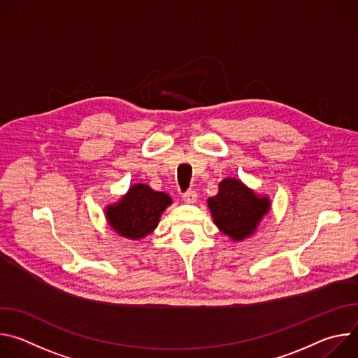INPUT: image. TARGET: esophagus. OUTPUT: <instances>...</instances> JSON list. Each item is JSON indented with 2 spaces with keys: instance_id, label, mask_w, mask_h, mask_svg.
<instances>
[{
  "instance_id": "1",
  "label": "esophagus",
  "mask_w": 358,
  "mask_h": 358,
  "mask_svg": "<svg viewBox=\"0 0 358 358\" xmlns=\"http://www.w3.org/2000/svg\"><path fill=\"white\" fill-rule=\"evenodd\" d=\"M182 199L188 203H194V202H196V192L192 189H188L187 192L182 194Z\"/></svg>"
}]
</instances>
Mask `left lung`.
<instances>
[{"mask_svg": "<svg viewBox=\"0 0 358 358\" xmlns=\"http://www.w3.org/2000/svg\"><path fill=\"white\" fill-rule=\"evenodd\" d=\"M208 208L222 234L232 241H243L271 211V199L259 196L241 180L225 178L218 185V194L208 198Z\"/></svg>", "mask_w": 358, "mask_h": 358, "instance_id": "8db88e82", "label": "left lung"}]
</instances>
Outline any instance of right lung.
Here are the masks:
<instances>
[{
  "mask_svg": "<svg viewBox=\"0 0 358 358\" xmlns=\"http://www.w3.org/2000/svg\"><path fill=\"white\" fill-rule=\"evenodd\" d=\"M171 202L166 192L151 189L145 184H134L116 203L106 207L105 215L120 236L141 239L157 228L162 214Z\"/></svg>",
  "mask_w": 358,
  "mask_h": 358,
  "instance_id": "add662e5",
  "label": "right lung"
}]
</instances>
